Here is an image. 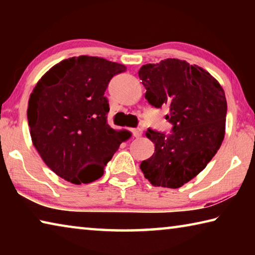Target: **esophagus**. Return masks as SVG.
<instances>
[{
  "mask_svg": "<svg viewBox=\"0 0 255 255\" xmlns=\"http://www.w3.org/2000/svg\"><path fill=\"white\" fill-rule=\"evenodd\" d=\"M132 135L135 136L136 138H138V137H140L141 136V133H143V130H141L140 128H135V129H132Z\"/></svg>",
  "mask_w": 255,
  "mask_h": 255,
  "instance_id": "1",
  "label": "esophagus"
}]
</instances>
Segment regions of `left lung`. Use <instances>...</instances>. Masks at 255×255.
<instances>
[{"instance_id":"obj_1","label":"left lung","mask_w":255,"mask_h":255,"mask_svg":"<svg viewBox=\"0 0 255 255\" xmlns=\"http://www.w3.org/2000/svg\"><path fill=\"white\" fill-rule=\"evenodd\" d=\"M150 106L169 108L173 125L165 135L148 129L154 154L140 163L144 176L155 187L176 189L205 169L225 136L227 102L219 82L185 60L166 58L146 64L138 72Z\"/></svg>"}]
</instances>
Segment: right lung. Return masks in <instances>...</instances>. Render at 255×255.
Instances as JSON below:
<instances>
[{
    "mask_svg": "<svg viewBox=\"0 0 255 255\" xmlns=\"http://www.w3.org/2000/svg\"><path fill=\"white\" fill-rule=\"evenodd\" d=\"M124 71L123 64L101 57H71L45 73L30 94L32 144L46 165L68 182L100 179L119 145L131 136L107 122L106 89Z\"/></svg>",
    "mask_w": 255,
    "mask_h": 255,
    "instance_id": "1",
    "label": "right lung"
}]
</instances>
